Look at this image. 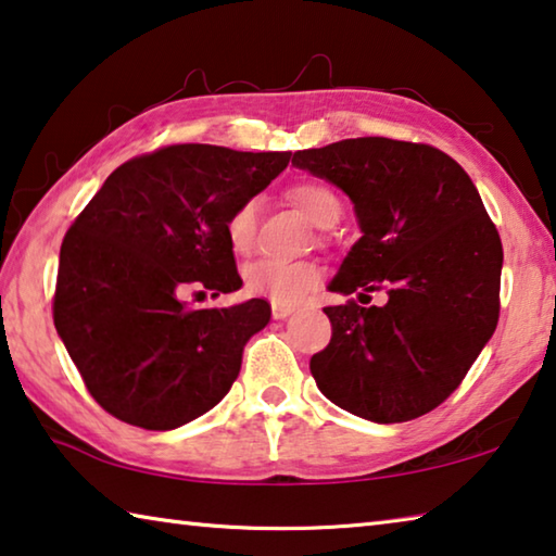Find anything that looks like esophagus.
Listing matches in <instances>:
<instances>
[{
	"instance_id": "1",
	"label": "esophagus",
	"mask_w": 556,
	"mask_h": 556,
	"mask_svg": "<svg viewBox=\"0 0 556 556\" xmlns=\"http://www.w3.org/2000/svg\"><path fill=\"white\" fill-rule=\"evenodd\" d=\"M291 314H294V306L291 304H271V316H275L277 321H285Z\"/></svg>"
}]
</instances>
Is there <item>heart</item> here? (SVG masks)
<instances>
[{
  "mask_svg": "<svg viewBox=\"0 0 556 556\" xmlns=\"http://www.w3.org/2000/svg\"><path fill=\"white\" fill-rule=\"evenodd\" d=\"M291 201H294L308 220L318 228H328V225L341 218V201L336 199L331 188L321 184H299L291 188ZM257 211L260 203L255 199L242 201L238 208L228 215L225 223V235L235 252H248L255 240L257 228ZM321 271L314 262H291V260H277V257H260L252 260L248 267L242 269V285L244 291L252 296H265L275 304H294L306 291H312Z\"/></svg>",
  "mask_w": 556,
  "mask_h": 556,
  "instance_id": "obj_1",
  "label": "heart"
}]
</instances>
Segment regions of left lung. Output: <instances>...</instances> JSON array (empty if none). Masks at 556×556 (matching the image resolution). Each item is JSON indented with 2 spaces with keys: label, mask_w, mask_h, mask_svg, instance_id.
Here are the masks:
<instances>
[{
  "label": "left lung",
  "mask_w": 556,
  "mask_h": 556,
  "mask_svg": "<svg viewBox=\"0 0 556 556\" xmlns=\"http://www.w3.org/2000/svg\"><path fill=\"white\" fill-rule=\"evenodd\" d=\"M291 164L351 199L361 238L328 291H388V304L326 306L333 336L312 357L328 400L375 425L439 407L497 326L503 244L478 188L429 144L357 137Z\"/></svg>",
  "instance_id": "8db88e82"
}]
</instances>
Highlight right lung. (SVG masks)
<instances>
[{
    "label": "right lung",
    "instance_id": "right-lung-1",
    "mask_svg": "<svg viewBox=\"0 0 556 556\" xmlns=\"http://www.w3.org/2000/svg\"><path fill=\"white\" fill-rule=\"evenodd\" d=\"M289 159L213 144L159 149L115 168L65 232L53 324L112 417L168 431L230 392L271 308L265 299L191 308L184 294L242 287L225 223Z\"/></svg>",
    "mask_w": 556,
    "mask_h": 556
}]
</instances>
